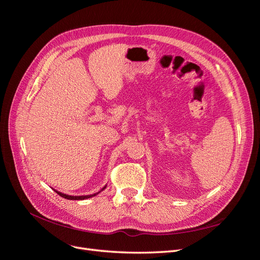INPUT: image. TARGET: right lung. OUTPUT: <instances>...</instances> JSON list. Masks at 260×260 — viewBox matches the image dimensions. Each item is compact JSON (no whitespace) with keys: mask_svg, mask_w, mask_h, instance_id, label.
Instances as JSON below:
<instances>
[{"mask_svg":"<svg viewBox=\"0 0 260 260\" xmlns=\"http://www.w3.org/2000/svg\"><path fill=\"white\" fill-rule=\"evenodd\" d=\"M106 186H104L103 188H102V190H104ZM56 192L58 195H60L61 198H64V199H67V200H74V201H79V200H85V199H90V198H92V196H94V195H96V194H99V193H96V194H92V195H82V196H72V195H66V194H64V193H60V192H58V191H55Z\"/></svg>","mask_w":260,"mask_h":260,"instance_id":"1","label":"right lung"}]
</instances>
